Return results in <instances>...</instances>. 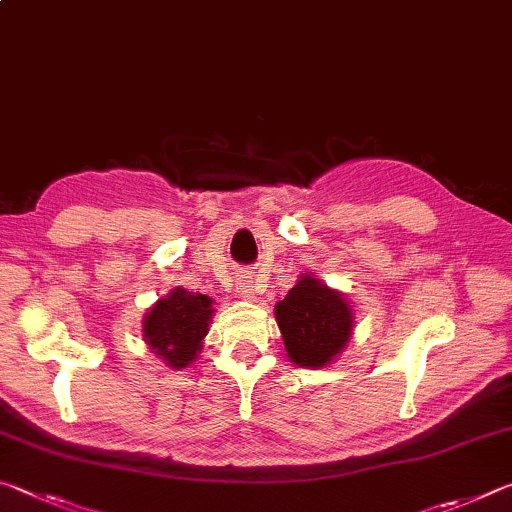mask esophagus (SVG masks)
<instances>
[{"label":"esophagus","mask_w":512,"mask_h":512,"mask_svg":"<svg viewBox=\"0 0 512 512\" xmlns=\"http://www.w3.org/2000/svg\"><path fill=\"white\" fill-rule=\"evenodd\" d=\"M237 289H239V296L244 298V300H253V298H255V289L250 287V282H246V280H239Z\"/></svg>","instance_id":"obj_1"}]
</instances>
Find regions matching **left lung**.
Instances as JSON below:
<instances>
[{"label":"left lung","instance_id":"left-lung-1","mask_svg":"<svg viewBox=\"0 0 512 512\" xmlns=\"http://www.w3.org/2000/svg\"><path fill=\"white\" fill-rule=\"evenodd\" d=\"M275 320L287 357L298 368H327L354 334L352 302L314 273H302L287 298L277 302Z\"/></svg>","mask_w":512,"mask_h":512}]
</instances>
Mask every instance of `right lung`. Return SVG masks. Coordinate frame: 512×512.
I'll return each instance as SVG.
<instances>
[{
  "label": "right lung",
  "mask_w": 512,
  "mask_h": 512,
  "mask_svg": "<svg viewBox=\"0 0 512 512\" xmlns=\"http://www.w3.org/2000/svg\"><path fill=\"white\" fill-rule=\"evenodd\" d=\"M212 305L214 300L203 293L173 287L146 311L142 336L164 366L183 370L198 359L216 311Z\"/></svg>",
  "instance_id": "right-lung-1"
}]
</instances>
